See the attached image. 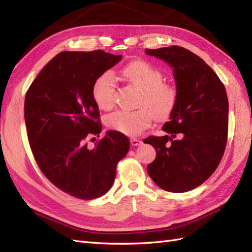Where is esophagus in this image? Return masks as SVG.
<instances>
[{
    "instance_id": "1",
    "label": "esophagus",
    "mask_w": 252,
    "mask_h": 252,
    "mask_svg": "<svg viewBox=\"0 0 252 252\" xmlns=\"http://www.w3.org/2000/svg\"><path fill=\"white\" fill-rule=\"evenodd\" d=\"M130 142H131L132 146H138V145H141V144H142V141L138 140V138H135V137L131 138Z\"/></svg>"
}]
</instances>
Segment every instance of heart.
I'll return each mask as SVG.
<instances>
[{"instance_id":"heart-1","label":"heart","mask_w":252,"mask_h":252,"mask_svg":"<svg viewBox=\"0 0 252 252\" xmlns=\"http://www.w3.org/2000/svg\"><path fill=\"white\" fill-rule=\"evenodd\" d=\"M121 74L127 83L141 91L136 110H117L106 118L111 130L126 135H137L151 125L153 117L164 120L174 111L179 92L174 84L164 82L158 68L145 61H133L122 68ZM92 96L100 109L109 110L116 101V81L110 72H104L95 80Z\"/></svg>"}]
</instances>
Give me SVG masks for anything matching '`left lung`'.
I'll return each instance as SVG.
<instances>
[{
    "instance_id": "8db88e82",
    "label": "left lung",
    "mask_w": 252,
    "mask_h": 252,
    "mask_svg": "<svg viewBox=\"0 0 252 252\" xmlns=\"http://www.w3.org/2000/svg\"><path fill=\"white\" fill-rule=\"evenodd\" d=\"M173 68L178 104L162 130L144 143L156 149L148 174L160 189L184 192L210 178L227 142L228 99L217 73L194 53L178 45L145 50Z\"/></svg>"
}]
</instances>
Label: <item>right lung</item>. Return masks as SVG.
Masks as SVG:
<instances>
[{"mask_svg": "<svg viewBox=\"0 0 252 252\" xmlns=\"http://www.w3.org/2000/svg\"><path fill=\"white\" fill-rule=\"evenodd\" d=\"M104 51L62 52L46 63L27 91L25 121L35 161L51 183L68 195L90 200L105 195L130 141L101 123L92 87L101 73L121 61Z\"/></svg>", "mask_w": 252, "mask_h": 252, "instance_id": "right-lung-1", "label": "right lung"}]
</instances>
